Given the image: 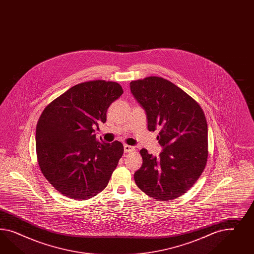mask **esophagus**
Segmentation results:
<instances>
[{
	"label": "esophagus",
	"mask_w": 254,
	"mask_h": 254,
	"mask_svg": "<svg viewBox=\"0 0 254 254\" xmlns=\"http://www.w3.org/2000/svg\"><path fill=\"white\" fill-rule=\"evenodd\" d=\"M124 151H125V153H131V152L135 151V148L133 146H130V145L125 144L124 145Z\"/></svg>",
	"instance_id": "34e87169"
}]
</instances>
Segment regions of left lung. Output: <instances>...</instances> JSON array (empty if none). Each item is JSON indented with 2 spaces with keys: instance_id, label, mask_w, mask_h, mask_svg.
Segmentation results:
<instances>
[{
  "instance_id": "1",
  "label": "left lung",
  "mask_w": 254,
  "mask_h": 254,
  "mask_svg": "<svg viewBox=\"0 0 254 254\" xmlns=\"http://www.w3.org/2000/svg\"><path fill=\"white\" fill-rule=\"evenodd\" d=\"M131 93L147 116L148 130H159V157L141 149L142 166L134 174L138 188L154 199L168 201L187 192L206 167L208 125L199 104L162 77L132 81Z\"/></svg>"
}]
</instances>
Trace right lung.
Returning <instances> with one entry per match:
<instances>
[{"instance_id": "add662e5", "label": "right lung", "mask_w": 254, "mask_h": 254, "mask_svg": "<svg viewBox=\"0 0 254 254\" xmlns=\"http://www.w3.org/2000/svg\"><path fill=\"white\" fill-rule=\"evenodd\" d=\"M123 92L116 82H85L70 87L43 111L35 135L39 167L63 195L88 199L107 186L123 155V144L97 140L94 127L106 122L108 108Z\"/></svg>"}]
</instances>
